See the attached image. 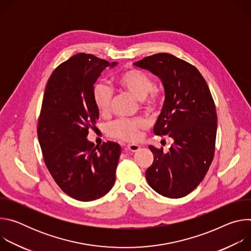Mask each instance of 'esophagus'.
Segmentation results:
<instances>
[{
  "label": "esophagus",
  "mask_w": 251,
  "mask_h": 251,
  "mask_svg": "<svg viewBox=\"0 0 251 251\" xmlns=\"http://www.w3.org/2000/svg\"><path fill=\"white\" fill-rule=\"evenodd\" d=\"M140 148H141V146L138 144H128L126 147L127 151H130V152H137Z\"/></svg>",
  "instance_id": "34e87169"
}]
</instances>
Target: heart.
<instances>
[{
    "label": "heart",
    "instance_id": "1",
    "mask_svg": "<svg viewBox=\"0 0 251 251\" xmlns=\"http://www.w3.org/2000/svg\"><path fill=\"white\" fill-rule=\"evenodd\" d=\"M117 85L130 93L137 100H144L151 92L146 100V106L150 110H155L159 105V95L153 91L152 79L143 71L130 68L123 71L116 77ZM93 102L96 109L101 114H107L110 110L112 102V90L105 83H97L93 88ZM146 127L145 120L119 118L113 121L107 127V131L113 137L124 141H136L140 136V130Z\"/></svg>",
    "mask_w": 251,
    "mask_h": 251
}]
</instances>
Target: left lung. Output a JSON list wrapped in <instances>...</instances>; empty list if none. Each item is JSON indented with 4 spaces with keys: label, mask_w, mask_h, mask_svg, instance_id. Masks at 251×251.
<instances>
[{
    "label": "left lung",
    "mask_w": 251,
    "mask_h": 251,
    "mask_svg": "<svg viewBox=\"0 0 251 251\" xmlns=\"http://www.w3.org/2000/svg\"><path fill=\"white\" fill-rule=\"evenodd\" d=\"M134 65L161 80L165 102L154 132L173 140L167 153L149 146L154 161L146 170L147 182L164 197H185L202 181L214 154L218 116L209 88L194 65L170 53L147 56Z\"/></svg>",
    "instance_id": "left-lung-1"
}]
</instances>
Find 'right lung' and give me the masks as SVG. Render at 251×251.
<instances>
[{"mask_svg": "<svg viewBox=\"0 0 251 251\" xmlns=\"http://www.w3.org/2000/svg\"><path fill=\"white\" fill-rule=\"evenodd\" d=\"M117 64L77 53L55 68L45 90L38 125L44 159L58 187L77 201L99 199L115 183L119 144L94 146L87 135L99 115L94 84L103 70Z\"/></svg>", "mask_w": 251, "mask_h": 251, "instance_id": "obj_1", "label": "right lung"}]
</instances>
